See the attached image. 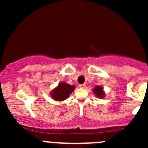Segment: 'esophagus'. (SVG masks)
Instances as JSON below:
<instances>
[{
    "label": "esophagus",
    "mask_w": 148,
    "mask_h": 148,
    "mask_svg": "<svg viewBox=\"0 0 148 148\" xmlns=\"http://www.w3.org/2000/svg\"><path fill=\"white\" fill-rule=\"evenodd\" d=\"M79 87L81 88H86V84H81L79 85Z\"/></svg>",
    "instance_id": "esophagus-1"
}]
</instances>
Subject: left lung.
I'll use <instances>...</instances> for the list:
<instances>
[{"label":"left lung","instance_id":"1","mask_svg":"<svg viewBox=\"0 0 148 148\" xmlns=\"http://www.w3.org/2000/svg\"><path fill=\"white\" fill-rule=\"evenodd\" d=\"M93 92L95 95L97 97L100 98V99H102V98H104L105 97V92L103 91V88L101 86H95L93 89Z\"/></svg>","mask_w":148,"mask_h":148}]
</instances>
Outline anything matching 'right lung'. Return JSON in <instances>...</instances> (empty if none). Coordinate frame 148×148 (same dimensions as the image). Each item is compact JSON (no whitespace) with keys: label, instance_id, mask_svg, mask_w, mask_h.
<instances>
[{"label":"right lung","instance_id":"obj_1","mask_svg":"<svg viewBox=\"0 0 148 148\" xmlns=\"http://www.w3.org/2000/svg\"><path fill=\"white\" fill-rule=\"evenodd\" d=\"M75 89V86L67 84V83L61 82L56 88H54L51 92L50 95L55 101H64L70 95L71 93Z\"/></svg>","mask_w":148,"mask_h":148}]
</instances>
